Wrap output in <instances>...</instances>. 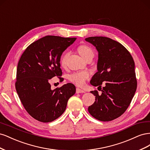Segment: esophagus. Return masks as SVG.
<instances>
[{
	"label": "esophagus",
	"instance_id": "1",
	"mask_svg": "<svg viewBox=\"0 0 150 150\" xmlns=\"http://www.w3.org/2000/svg\"><path fill=\"white\" fill-rule=\"evenodd\" d=\"M76 93L77 94H79V93H84V90H83V89H80V88H76Z\"/></svg>",
	"mask_w": 150,
	"mask_h": 150
}]
</instances>
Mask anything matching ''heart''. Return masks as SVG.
<instances>
[{
	"mask_svg": "<svg viewBox=\"0 0 150 150\" xmlns=\"http://www.w3.org/2000/svg\"><path fill=\"white\" fill-rule=\"evenodd\" d=\"M80 55L85 59L88 57H93L94 52L93 49L88 45L83 44L79 46L78 48ZM69 52H65L62 54L60 59V63L62 66H64L66 62L67 58L69 56ZM89 73L87 71H77L71 74L68 76V79L71 83L77 86H82L84 85L86 81L89 78Z\"/></svg>",
	"mask_w": 150,
	"mask_h": 150,
	"instance_id": "obj_1",
	"label": "heart"
}]
</instances>
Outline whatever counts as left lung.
Instances as JSON below:
<instances>
[{"mask_svg":"<svg viewBox=\"0 0 150 150\" xmlns=\"http://www.w3.org/2000/svg\"><path fill=\"white\" fill-rule=\"evenodd\" d=\"M85 40L98 51V72L91 80L94 86L101 88L91 93L95 102L88 111L94 118L110 121L121 116L131 102L137 88L134 62L129 52L121 44L109 38L94 36ZM105 86L101 89L102 83Z\"/></svg>","mask_w":150,"mask_h":150,"instance_id":"1","label":"left lung"}]
</instances>
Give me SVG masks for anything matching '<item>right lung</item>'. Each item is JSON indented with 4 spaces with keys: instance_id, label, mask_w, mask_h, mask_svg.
I'll use <instances>...</instances> for the list:
<instances>
[{
    "instance_id": "right-lung-1",
    "label": "right lung",
    "mask_w": 150,
    "mask_h": 150,
    "mask_svg": "<svg viewBox=\"0 0 150 150\" xmlns=\"http://www.w3.org/2000/svg\"><path fill=\"white\" fill-rule=\"evenodd\" d=\"M76 38L47 35L30 44L22 54L17 68L16 89L29 114L39 121L56 120L66 110L68 99L76 93L68 83L55 89L49 81L54 77L62 80L60 59Z\"/></svg>"
}]
</instances>
